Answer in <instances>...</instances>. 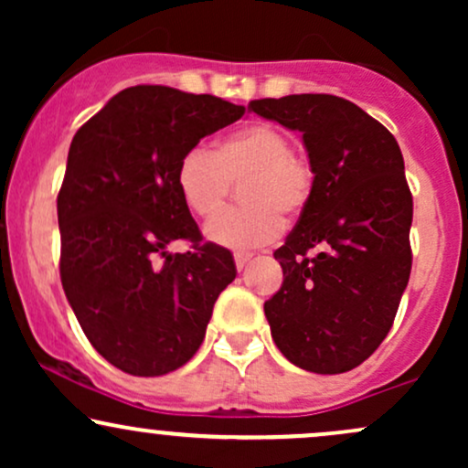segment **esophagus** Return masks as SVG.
<instances>
[{"mask_svg": "<svg viewBox=\"0 0 468 468\" xmlns=\"http://www.w3.org/2000/svg\"><path fill=\"white\" fill-rule=\"evenodd\" d=\"M233 257H235V266H238V271H244L246 264L252 260L250 252H235Z\"/></svg>", "mask_w": 468, "mask_h": 468, "instance_id": "esophagus-1", "label": "esophagus"}]
</instances>
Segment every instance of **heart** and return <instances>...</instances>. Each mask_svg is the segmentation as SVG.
<instances>
[{
    "mask_svg": "<svg viewBox=\"0 0 468 468\" xmlns=\"http://www.w3.org/2000/svg\"><path fill=\"white\" fill-rule=\"evenodd\" d=\"M292 149L286 132L255 122L229 133L216 152L193 147L182 155L176 185L193 216L216 218L233 182H244L239 197L246 207L222 213L207 227L213 244L238 250L264 246L282 233V216L297 218L308 207L314 169Z\"/></svg>",
    "mask_w": 468,
    "mask_h": 468,
    "instance_id": "obj_1",
    "label": "heart"
}]
</instances>
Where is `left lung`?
I'll list each match as a JSON object with an SVG mask.
<instances>
[{"instance_id": "obj_1", "label": "left lung", "mask_w": 468, "mask_h": 468, "mask_svg": "<svg viewBox=\"0 0 468 468\" xmlns=\"http://www.w3.org/2000/svg\"><path fill=\"white\" fill-rule=\"evenodd\" d=\"M249 110L302 132L314 169L308 207L275 250L283 283L264 303L272 341L305 372H350L388 336L410 282L413 200L400 147L341 96L290 94Z\"/></svg>"}]
</instances>
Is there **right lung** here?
<instances>
[{
	"label": "right lung",
	"mask_w": 468,
	"mask_h": 468,
	"mask_svg": "<svg viewBox=\"0 0 468 468\" xmlns=\"http://www.w3.org/2000/svg\"><path fill=\"white\" fill-rule=\"evenodd\" d=\"M244 112L211 94L136 85L74 133L57 197L61 283L88 341L122 372L163 376L191 361L238 275L227 249L202 244L176 174L182 155ZM176 239L194 250L169 253Z\"/></svg>",
	"instance_id": "add662e5"
}]
</instances>
